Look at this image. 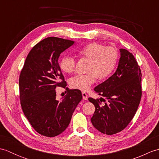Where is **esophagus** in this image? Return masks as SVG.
Returning a JSON list of instances; mask_svg holds the SVG:
<instances>
[{"label": "esophagus", "mask_w": 159, "mask_h": 159, "mask_svg": "<svg viewBox=\"0 0 159 159\" xmlns=\"http://www.w3.org/2000/svg\"><path fill=\"white\" fill-rule=\"evenodd\" d=\"M82 96H83V99L84 100H87V98H88V96L85 92H82Z\"/></svg>", "instance_id": "obj_1"}]
</instances>
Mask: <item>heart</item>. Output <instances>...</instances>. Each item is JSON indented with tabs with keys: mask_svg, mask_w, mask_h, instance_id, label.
Here are the masks:
<instances>
[{
	"mask_svg": "<svg viewBox=\"0 0 159 159\" xmlns=\"http://www.w3.org/2000/svg\"><path fill=\"white\" fill-rule=\"evenodd\" d=\"M79 55L88 59L89 63L85 74H77L70 79V86L73 89L81 91L89 90L96 82L97 77L104 79L110 76L116 69L118 53L111 46L93 42L83 46L79 50ZM76 61L72 57L64 56L60 59V69L65 73H72L75 68Z\"/></svg>",
	"mask_w": 159,
	"mask_h": 159,
	"instance_id": "b5f03b06",
	"label": "heart"
}]
</instances>
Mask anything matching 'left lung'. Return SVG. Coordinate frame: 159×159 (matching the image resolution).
Masks as SVG:
<instances>
[{
	"label": "left lung",
	"mask_w": 159,
	"mask_h": 159,
	"mask_svg": "<svg viewBox=\"0 0 159 159\" xmlns=\"http://www.w3.org/2000/svg\"><path fill=\"white\" fill-rule=\"evenodd\" d=\"M117 68L112 76L96 86L94 91L103 98L89 102L96 110L91 121L98 130L108 135L124 130L136 113L141 98V73L132 53L121 48Z\"/></svg>",
	"instance_id": "left-lung-1"
}]
</instances>
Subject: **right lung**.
I'll list each match as a JSON object with an SVG mask.
<instances>
[{"label": "right lung", "mask_w": 159, "mask_h": 159, "mask_svg": "<svg viewBox=\"0 0 159 159\" xmlns=\"http://www.w3.org/2000/svg\"><path fill=\"white\" fill-rule=\"evenodd\" d=\"M74 41L49 37L37 43L29 52L20 72L19 89L24 114L33 128L42 135L52 137L65 130L80 100L81 92L69 89L61 101L56 99V88L67 83L58 59Z\"/></svg>", "instance_id": "1"}]
</instances>
